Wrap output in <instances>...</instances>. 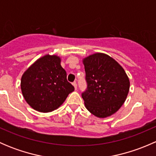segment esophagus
Listing matches in <instances>:
<instances>
[{"label":"esophagus","instance_id":"obj_1","mask_svg":"<svg viewBox=\"0 0 156 156\" xmlns=\"http://www.w3.org/2000/svg\"><path fill=\"white\" fill-rule=\"evenodd\" d=\"M72 85L74 86V87H75V90L77 89V83L76 82H73V83H72Z\"/></svg>","mask_w":156,"mask_h":156}]
</instances>
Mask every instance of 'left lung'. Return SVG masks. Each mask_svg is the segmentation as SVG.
<instances>
[{
  "mask_svg": "<svg viewBox=\"0 0 156 156\" xmlns=\"http://www.w3.org/2000/svg\"><path fill=\"white\" fill-rule=\"evenodd\" d=\"M87 90L82 94L85 107L96 117L112 115L126 100L130 81L122 66L106 53H96L82 59Z\"/></svg>",
  "mask_w": 156,
  "mask_h": 156,
  "instance_id": "8db88e82",
  "label": "left lung"
}]
</instances>
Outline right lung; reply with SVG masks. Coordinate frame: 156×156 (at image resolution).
<instances>
[{
  "instance_id": "right-lung-1",
  "label": "right lung",
  "mask_w": 156,
  "mask_h": 156,
  "mask_svg": "<svg viewBox=\"0 0 156 156\" xmlns=\"http://www.w3.org/2000/svg\"><path fill=\"white\" fill-rule=\"evenodd\" d=\"M22 94L26 103L40 112L57 109L74 87L66 79L57 55L46 54L37 59L22 75Z\"/></svg>"
}]
</instances>
